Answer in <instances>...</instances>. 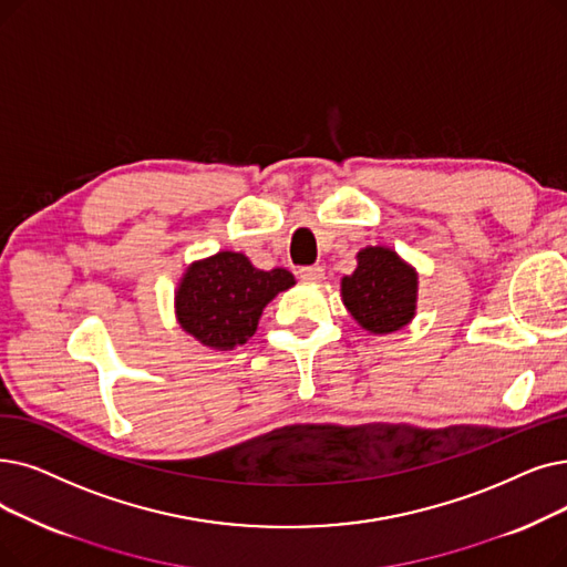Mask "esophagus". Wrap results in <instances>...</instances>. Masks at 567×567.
Segmentation results:
<instances>
[{
    "label": "esophagus",
    "mask_w": 567,
    "mask_h": 567,
    "mask_svg": "<svg viewBox=\"0 0 567 567\" xmlns=\"http://www.w3.org/2000/svg\"><path fill=\"white\" fill-rule=\"evenodd\" d=\"M299 278L306 282H319L324 278V268L322 266H303V268H299Z\"/></svg>",
    "instance_id": "1"
}]
</instances>
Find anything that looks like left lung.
Returning <instances> with one entry per match:
<instances>
[{"label": "left lung", "instance_id": "left-lung-1", "mask_svg": "<svg viewBox=\"0 0 567 567\" xmlns=\"http://www.w3.org/2000/svg\"><path fill=\"white\" fill-rule=\"evenodd\" d=\"M344 308L371 333H393L412 322L416 310V270L384 245L357 255L352 276L340 280Z\"/></svg>", "mask_w": 567, "mask_h": 567}]
</instances>
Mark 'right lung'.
<instances>
[{
    "mask_svg": "<svg viewBox=\"0 0 567 567\" xmlns=\"http://www.w3.org/2000/svg\"><path fill=\"white\" fill-rule=\"evenodd\" d=\"M293 282L287 268L261 270L240 252H217L187 266L176 289V317L206 348L227 352L248 342L268 301Z\"/></svg>",
    "mask_w": 567,
    "mask_h": 567,
    "instance_id": "right-lung-1",
    "label": "right lung"
}]
</instances>
